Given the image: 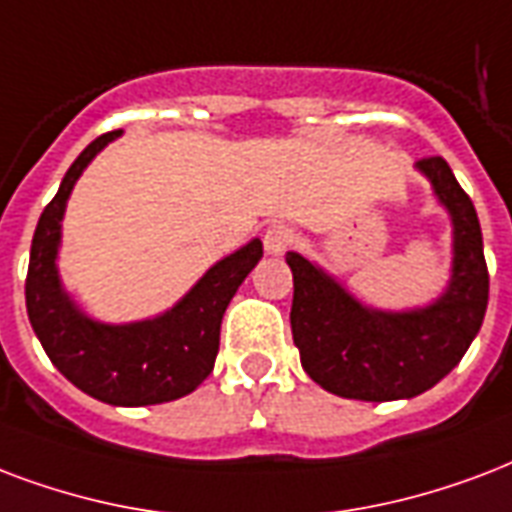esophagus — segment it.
<instances>
[{
	"instance_id": "obj_1",
	"label": "esophagus",
	"mask_w": 512,
	"mask_h": 512,
	"mask_svg": "<svg viewBox=\"0 0 512 512\" xmlns=\"http://www.w3.org/2000/svg\"><path fill=\"white\" fill-rule=\"evenodd\" d=\"M292 244H295V230L287 228V225H271L265 230L263 247L268 255H284Z\"/></svg>"
}]
</instances>
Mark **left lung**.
Segmentation results:
<instances>
[{
    "label": "left lung",
    "mask_w": 512,
    "mask_h": 512,
    "mask_svg": "<svg viewBox=\"0 0 512 512\" xmlns=\"http://www.w3.org/2000/svg\"><path fill=\"white\" fill-rule=\"evenodd\" d=\"M416 169L454 225L451 282L435 303L413 311L368 308L319 265L298 252L287 255L300 365L311 381L346 400L386 403L432 389L470 349L489 306V268L470 195L440 155L421 158Z\"/></svg>",
    "instance_id": "8db88e82"
}]
</instances>
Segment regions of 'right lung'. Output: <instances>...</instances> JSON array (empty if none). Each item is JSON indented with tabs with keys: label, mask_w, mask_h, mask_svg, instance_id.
Masks as SVG:
<instances>
[{
	"label": "right lung",
	"mask_w": 512,
	"mask_h": 512,
	"mask_svg": "<svg viewBox=\"0 0 512 512\" xmlns=\"http://www.w3.org/2000/svg\"><path fill=\"white\" fill-rule=\"evenodd\" d=\"M117 136L120 131L101 134L77 155L56 198L39 217L26 273V311L42 349L61 376L101 403L136 408L190 395L212 373L220 351L222 314L263 257V241L252 239L247 247L214 263L193 290L161 317L104 325L83 314L58 279L61 220L74 182Z\"/></svg>",
	"instance_id": "1"
}]
</instances>
